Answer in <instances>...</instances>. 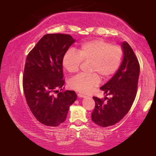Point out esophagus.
Instances as JSON below:
<instances>
[{
    "mask_svg": "<svg viewBox=\"0 0 156 156\" xmlns=\"http://www.w3.org/2000/svg\"><path fill=\"white\" fill-rule=\"evenodd\" d=\"M78 96L79 98H85V97H86L85 96H84V95L82 94H78Z\"/></svg>",
    "mask_w": 156,
    "mask_h": 156,
    "instance_id": "34e87169",
    "label": "esophagus"
}]
</instances>
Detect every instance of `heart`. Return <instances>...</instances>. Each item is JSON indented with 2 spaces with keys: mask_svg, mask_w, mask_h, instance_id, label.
Wrapping results in <instances>:
<instances>
[{
  "mask_svg": "<svg viewBox=\"0 0 156 156\" xmlns=\"http://www.w3.org/2000/svg\"><path fill=\"white\" fill-rule=\"evenodd\" d=\"M78 51L68 50L63 56L62 66L67 72L73 73L78 72L82 61L91 62L90 72L94 73L78 74L69 83L71 89L83 94L89 93L99 85V75L103 79L112 77L117 72L122 59V50L120 47L112 45L100 39L84 42Z\"/></svg>",
  "mask_w": 156,
  "mask_h": 156,
  "instance_id": "b5f03b06",
  "label": "heart"
}]
</instances>
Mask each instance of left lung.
<instances>
[{
    "instance_id": "1",
    "label": "left lung",
    "mask_w": 156,
    "mask_h": 156,
    "mask_svg": "<svg viewBox=\"0 0 156 156\" xmlns=\"http://www.w3.org/2000/svg\"><path fill=\"white\" fill-rule=\"evenodd\" d=\"M123 59L117 72L110 80L100 87L104 94L112 97L104 102L93 97L96 102L91 113L92 121L102 127L114 125L122 119L130 110L136 96L140 65L130 45L123 42L121 44Z\"/></svg>"
}]
</instances>
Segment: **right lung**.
I'll use <instances>...</instances> for the list:
<instances>
[{
  "label": "right lung",
  "instance_id": "right-lung-1",
  "mask_svg": "<svg viewBox=\"0 0 156 156\" xmlns=\"http://www.w3.org/2000/svg\"><path fill=\"white\" fill-rule=\"evenodd\" d=\"M75 42L68 34H46L26 58L23 81L25 98L33 115L46 126H57L64 122L77 98L73 91L54 95L64 85L62 58Z\"/></svg>",
  "mask_w": 156,
  "mask_h": 156
}]
</instances>
